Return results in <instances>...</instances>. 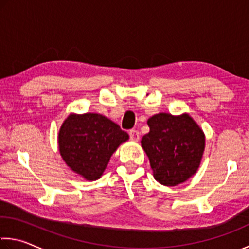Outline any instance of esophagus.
Masks as SVG:
<instances>
[{"mask_svg":"<svg viewBox=\"0 0 249 249\" xmlns=\"http://www.w3.org/2000/svg\"><path fill=\"white\" fill-rule=\"evenodd\" d=\"M128 134H129V139H131L132 141L137 142L140 140V133H139V131H136V129H131Z\"/></svg>","mask_w":249,"mask_h":249,"instance_id":"obj_1","label":"esophagus"}]
</instances>
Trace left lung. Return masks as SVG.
I'll use <instances>...</instances> for the list:
<instances>
[{
	"instance_id": "8db88e82",
	"label": "left lung",
	"mask_w": 249,
	"mask_h": 249,
	"mask_svg": "<svg viewBox=\"0 0 249 249\" xmlns=\"http://www.w3.org/2000/svg\"><path fill=\"white\" fill-rule=\"evenodd\" d=\"M149 133L141 143L147 154L154 178L165 186H176L194 175L200 164L205 135L193 118L184 114L160 113L147 121Z\"/></svg>"
}]
</instances>
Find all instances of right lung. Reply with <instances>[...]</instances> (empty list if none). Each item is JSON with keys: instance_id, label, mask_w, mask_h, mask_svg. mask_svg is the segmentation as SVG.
<instances>
[{"instance_id": "add662e5", "label": "right lung", "mask_w": 249, "mask_h": 249, "mask_svg": "<svg viewBox=\"0 0 249 249\" xmlns=\"http://www.w3.org/2000/svg\"><path fill=\"white\" fill-rule=\"evenodd\" d=\"M127 140V133L101 114H72L58 133V147L72 171L95 180L103 174L118 145Z\"/></svg>"}]
</instances>
